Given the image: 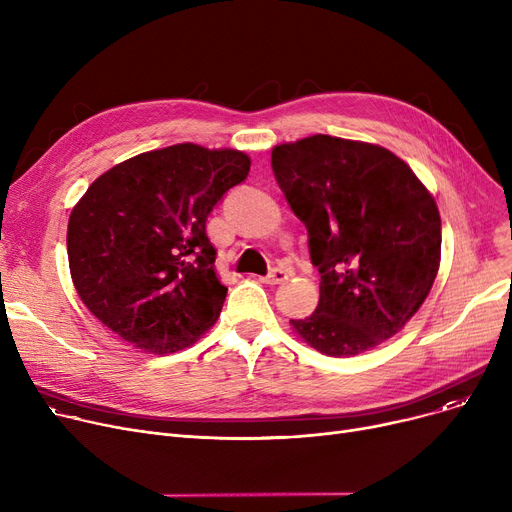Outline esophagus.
Returning <instances> with one entry per match:
<instances>
[{
  "instance_id": "34e87169",
  "label": "esophagus",
  "mask_w": 512,
  "mask_h": 512,
  "mask_svg": "<svg viewBox=\"0 0 512 512\" xmlns=\"http://www.w3.org/2000/svg\"><path fill=\"white\" fill-rule=\"evenodd\" d=\"M288 276L290 274L284 270V267H274L270 274L261 278V282H265V284H282V282L288 280Z\"/></svg>"
}]
</instances>
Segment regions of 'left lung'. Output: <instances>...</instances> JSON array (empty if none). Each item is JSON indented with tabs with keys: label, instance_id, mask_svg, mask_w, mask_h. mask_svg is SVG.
<instances>
[{
	"label": "left lung",
	"instance_id": "left-lung-1",
	"mask_svg": "<svg viewBox=\"0 0 512 512\" xmlns=\"http://www.w3.org/2000/svg\"><path fill=\"white\" fill-rule=\"evenodd\" d=\"M278 186L305 224L321 276L315 313L290 319L319 353L351 357L392 338L440 267L434 197L392 151L313 134L272 151Z\"/></svg>",
	"mask_w": 512,
	"mask_h": 512
}]
</instances>
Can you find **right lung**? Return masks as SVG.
Returning <instances> with one entry per match:
<instances>
[{"label":"right lung","mask_w":512,"mask_h":512,"mask_svg":"<svg viewBox=\"0 0 512 512\" xmlns=\"http://www.w3.org/2000/svg\"><path fill=\"white\" fill-rule=\"evenodd\" d=\"M251 159L180 143L101 174L68 222V261L87 309L153 355L191 346L218 319L228 288L215 276L205 222Z\"/></svg>","instance_id":"1"}]
</instances>
